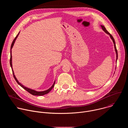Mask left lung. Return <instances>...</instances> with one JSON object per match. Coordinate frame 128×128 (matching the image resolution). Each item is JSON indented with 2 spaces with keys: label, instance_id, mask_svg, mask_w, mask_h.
<instances>
[{
  "label": "left lung",
  "instance_id": "left-lung-1",
  "mask_svg": "<svg viewBox=\"0 0 128 128\" xmlns=\"http://www.w3.org/2000/svg\"><path fill=\"white\" fill-rule=\"evenodd\" d=\"M101 28H102V30L106 33H107V34H108L109 36H110V38H112V41H113V42H114V48H115V51H116V62H117V60H118V51H117V50H116V42H115V41H114V38L112 37V36L107 31V30L106 29V28H105V27L104 26H103V25H101Z\"/></svg>",
  "mask_w": 128,
  "mask_h": 128
}]
</instances>
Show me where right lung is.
Returning a JSON list of instances; mask_svg holds the SVG:
<instances>
[{
	"instance_id": "add662e5",
	"label": "right lung",
	"mask_w": 128,
	"mask_h": 128,
	"mask_svg": "<svg viewBox=\"0 0 128 128\" xmlns=\"http://www.w3.org/2000/svg\"><path fill=\"white\" fill-rule=\"evenodd\" d=\"M20 33V32H19ZM19 33H18V34L16 35V37L15 38L12 44V45H11V46H10V67L12 69V74H13V76H14V77L16 80V82L19 84L21 87H22L24 89H25V90H26L28 92H29V93H30L31 94L34 95V96H42V95H44L45 94H46L48 93L50 91L52 90V89L54 88V84H55V81H54V82L52 86L50 88H49L48 90H44V91H41V92H38V91H36V90H32V89H31V88H28L25 86H24L23 84H22L20 82H19V81L16 78L14 74V71L12 70V49L14 46V44L15 42V41L16 39V38H18V35H19Z\"/></svg>"
}]
</instances>
